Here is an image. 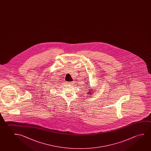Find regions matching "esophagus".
<instances>
[{
	"label": "esophagus",
	"instance_id": "1",
	"mask_svg": "<svg viewBox=\"0 0 151 151\" xmlns=\"http://www.w3.org/2000/svg\"><path fill=\"white\" fill-rule=\"evenodd\" d=\"M66 83H67V85H72V84H73V82H68V81H67Z\"/></svg>",
	"mask_w": 151,
	"mask_h": 151
}]
</instances>
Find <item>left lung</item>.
Wrapping results in <instances>:
<instances>
[{
  "label": "left lung",
  "instance_id": "1",
  "mask_svg": "<svg viewBox=\"0 0 151 151\" xmlns=\"http://www.w3.org/2000/svg\"><path fill=\"white\" fill-rule=\"evenodd\" d=\"M88 91H89V90H88ZM90 91H91V90H90ZM91 91H89V92H91ZM91 93H93V92H92ZM89 93H89L88 94H89ZM91 95H92V94H91Z\"/></svg>",
  "mask_w": 151,
  "mask_h": 151
}]
</instances>
